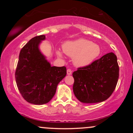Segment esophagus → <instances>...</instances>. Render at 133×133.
Listing matches in <instances>:
<instances>
[{"mask_svg":"<svg viewBox=\"0 0 133 133\" xmlns=\"http://www.w3.org/2000/svg\"><path fill=\"white\" fill-rule=\"evenodd\" d=\"M67 74H68V75H71L72 74V71L70 69H68L67 70Z\"/></svg>","mask_w":133,"mask_h":133,"instance_id":"esophagus-1","label":"esophagus"}]
</instances>
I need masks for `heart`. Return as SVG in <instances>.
<instances>
[{"label":"heart","mask_w":133,"mask_h":133,"mask_svg":"<svg viewBox=\"0 0 133 133\" xmlns=\"http://www.w3.org/2000/svg\"><path fill=\"white\" fill-rule=\"evenodd\" d=\"M62 50L65 54L73 58L74 65L78 68L89 65L99 56L101 52L99 45L83 38L67 41L62 45ZM56 54L59 58H63V53L60 50H56Z\"/></svg>","instance_id":"heart-1"}]
</instances>
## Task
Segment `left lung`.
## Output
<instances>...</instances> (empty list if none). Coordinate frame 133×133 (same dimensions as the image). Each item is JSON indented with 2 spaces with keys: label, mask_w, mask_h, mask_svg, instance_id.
<instances>
[{
  "label": "left lung",
  "mask_w": 133,
  "mask_h": 133,
  "mask_svg": "<svg viewBox=\"0 0 133 133\" xmlns=\"http://www.w3.org/2000/svg\"><path fill=\"white\" fill-rule=\"evenodd\" d=\"M74 79L73 92L83 103L104 101L115 89L119 78L117 57L113 52L105 54L72 74Z\"/></svg>",
  "instance_id": "1"
}]
</instances>
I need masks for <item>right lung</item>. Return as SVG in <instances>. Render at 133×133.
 <instances>
[{
    "label": "right lung",
    "mask_w": 133,
    "mask_h": 133,
    "mask_svg": "<svg viewBox=\"0 0 133 133\" xmlns=\"http://www.w3.org/2000/svg\"><path fill=\"white\" fill-rule=\"evenodd\" d=\"M45 36L33 37L23 47L19 54L16 71L18 89L28 103L46 104L54 97L58 84L66 76L65 67L51 66L41 51Z\"/></svg>",
    "instance_id": "right-lung-1"
}]
</instances>
